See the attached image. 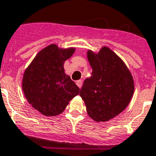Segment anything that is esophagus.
I'll return each mask as SVG.
<instances>
[{
	"label": "esophagus",
	"mask_w": 156,
	"mask_h": 156,
	"mask_svg": "<svg viewBox=\"0 0 156 156\" xmlns=\"http://www.w3.org/2000/svg\"><path fill=\"white\" fill-rule=\"evenodd\" d=\"M76 84H77V86H78V87L81 88L82 87V86H83V81L82 80H78L76 82Z\"/></svg>",
	"instance_id": "obj_1"
}]
</instances>
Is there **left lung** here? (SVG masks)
<instances>
[{
  "mask_svg": "<svg viewBox=\"0 0 156 156\" xmlns=\"http://www.w3.org/2000/svg\"><path fill=\"white\" fill-rule=\"evenodd\" d=\"M92 68L80 90L87 112L95 121H107L126 109L134 90L133 77L113 51L102 48L98 53L87 52Z\"/></svg>",
  "mask_w": 156,
  "mask_h": 156,
  "instance_id": "8db88e82",
  "label": "left lung"
}]
</instances>
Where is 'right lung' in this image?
I'll list each match as a JSON object with an SVG mask.
<instances>
[{"label": "right lung", "mask_w": 156, "mask_h": 156, "mask_svg": "<svg viewBox=\"0 0 156 156\" xmlns=\"http://www.w3.org/2000/svg\"><path fill=\"white\" fill-rule=\"evenodd\" d=\"M73 48L62 49L56 44L44 48L24 72L23 90L31 106L44 116L61 113L80 89L66 75L65 61L73 54Z\"/></svg>", "instance_id": "add662e5"}]
</instances>
